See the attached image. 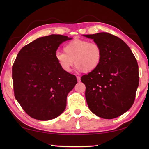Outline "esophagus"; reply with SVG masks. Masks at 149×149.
<instances>
[{"mask_svg":"<svg viewBox=\"0 0 149 149\" xmlns=\"http://www.w3.org/2000/svg\"><path fill=\"white\" fill-rule=\"evenodd\" d=\"M77 79L78 82H80L81 81V77L79 76H77Z\"/></svg>","mask_w":149,"mask_h":149,"instance_id":"34e87169","label":"esophagus"}]
</instances>
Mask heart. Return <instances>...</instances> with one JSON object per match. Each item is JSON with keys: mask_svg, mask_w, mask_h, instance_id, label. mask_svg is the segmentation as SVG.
Returning a JSON list of instances; mask_svg holds the SVG:
<instances>
[{"mask_svg": "<svg viewBox=\"0 0 149 149\" xmlns=\"http://www.w3.org/2000/svg\"><path fill=\"white\" fill-rule=\"evenodd\" d=\"M64 52H57L55 58L63 70L71 71L74 63L77 70L89 73L99 67L102 59V50L99 44L75 38L66 43Z\"/></svg>", "mask_w": 149, "mask_h": 149, "instance_id": "heart-1", "label": "heart"}]
</instances>
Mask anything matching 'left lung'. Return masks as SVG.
Returning a JSON list of instances; mask_svg holds the SVG:
<instances>
[{"mask_svg": "<svg viewBox=\"0 0 149 149\" xmlns=\"http://www.w3.org/2000/svg\"><path fill=\"white\" fill-rule=\"evenodd\" d=\"M101 47L102 59L95 70L81 80L86 86L88 107L105 119L116 118L131 108L139 84L138 65L122 40L108 33L84 34Z\"/></svg>", "mask_w": 149, "mask_h": 149, "instance_id": "8db88e82", "label": "left lung"}]
</instances>
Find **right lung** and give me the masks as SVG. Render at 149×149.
I'll list each match as a JSON object with an SVG mask.
<instances>
[{"label":"right lung","mask_w":149,"mask_h":149,"mask_svg":"<svg viewBox=\"0 0 149 149\" xmlns=\"http://www.w3.org/2000/svg\"><path fill=\"white\" fill-rule=\"evenodd\" d=\"M71 39L60 34L41 37L18 54L12 67L15 97L34 119L52 120L66 108V97L77 81L63 70L55 55L60 44Z\"/></svg>","instance_id":"add662e5"}]
</instances>
